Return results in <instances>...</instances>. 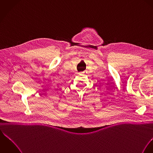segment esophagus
<instances>
[{"mask_svg": "<svg viewBox=\"0 0 153 153\" xmlns=\"http://www.w3.org/2000/svg\"><path fill=\"white\" fill-rule=\"evenodd\" d=\"M82 73L83 74H87V72H86V71H83V72H82Z\"/></svg>", "mask_w": 153, "mask_h": 153, "instance_id": "1", "label": "esophagus"}]
</instances>
